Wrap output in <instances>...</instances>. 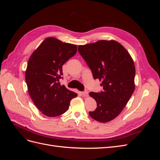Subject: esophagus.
<instances>
[{
    "label": "esophagus",
    "mask_w": 160,
    "mask_h": 160,
    "mask_svg": "<svg viewBox=\"0 0 160 160\" xmlns=\"http://www.w3.org/2000/svg\"><path fill=\"white\" fill-rule=\"evenodd\" d=\"M81 95H83V97H87L88 95V91H83V92H81Z\"/></svg>",
    "instance_id": "esophagus-1"
}]
</instances>
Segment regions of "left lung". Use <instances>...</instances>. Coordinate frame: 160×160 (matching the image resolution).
<instances>
[{"label": "left lung", "mask_w": 160, "mask_h": 160, "mask_svg": "<svg viewBox=\"0 0 160 160\" xmlns=\"http://www.w3.org/2000/svg\"><path fill=\"white\" fill-rule=\"evenodd\" d=\"M78 51L93 78L102 81L103 91L89 93L98 108L89 114L98 122H110L122 112L134 91L135 68L132 58L119 42L113 40L79 45Z\"/></svg>", "instance_id": "obj_1"}]
</instances>
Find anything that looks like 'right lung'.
Here are the masks:
<instances>
[{"label":"right lung","mask_w":160,"mask_h":160,"mask_svg":"<svg viewBox=\"0 0 160 160\" xmlns=\"http://www.w3.org/2000/svg\"><path fill=\"white\" fill-rule=\"evenodd\" d=\"M77 47L54 37L43 41L31 55L25 72L28 93L36 107L48 117L67 111L77 94L61 85L62 66L73 57Z\"/></svg>","instance_id":"1"}]
</instances>
